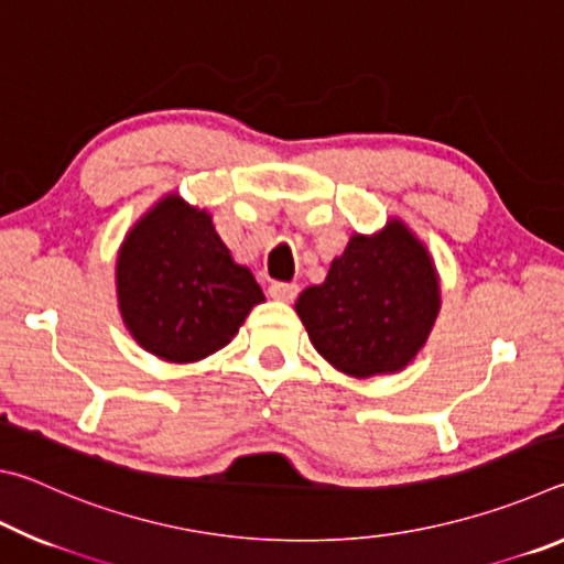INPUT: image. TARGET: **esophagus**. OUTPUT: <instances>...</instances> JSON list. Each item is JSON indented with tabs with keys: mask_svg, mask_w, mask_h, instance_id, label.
Wrapping results in <instances>:
<instances>
[{
	"mask_svg": "<svg viewBox=\"0 0 564 564\" xmlns=\"http://www.w3.org/2000/svg\"><path fill=\"white\" fill-rule=\"evenodd\" d=\"M269 293H271V299H275V301H285V303H291V301L295 299V295H299V285H295V283L275 281V283H271Z\"/></svg>",
	"mask_w": 564,
	"mask_h": 564,
	"instance_id": "obj_1",
	"label": "esophagus"
}]
</instances>
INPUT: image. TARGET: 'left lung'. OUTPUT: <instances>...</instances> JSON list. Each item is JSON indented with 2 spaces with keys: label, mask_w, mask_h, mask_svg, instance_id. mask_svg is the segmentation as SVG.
<instances>
[{
  "label": "left lung",
  "mask_w": 564,
  "mask_h": 564,
  "mask_svg": "<svg viewBox=\"0 0 564 564\" xmlns=\"http://www.w3.org/2000/svg\"><path fill=\"white\" fill-rule=\"evenodd\" d=\"M437 311L431 253L398 218L373 236H350L326 281L295 301L313 348L352 378L403 370L425 346Z\"/></svg>",
  "instance_id": "1"
}]
</instances>
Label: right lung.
Returning <instances> with one entry per match:
<instances>
[{
	"instance_id": "add662e5",
	"label": "right lung",
	"mask_w": 564,
	"mask_h": 564,
	"mask_svg": "<svg viewBox=\"0 0 564 564\" xmlns=\"http://www.w3.org/2000/svg\"><path fill=\"white\" fill-rule=\"evenodd\" d=\"M119 311L141 348L169 362L221 350L263 291L231 259L212 216L171 194L139 218L117 259Z\"/></svg>"
}]
</instances>
